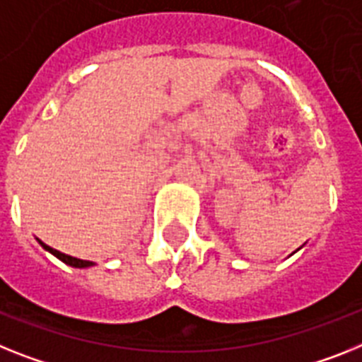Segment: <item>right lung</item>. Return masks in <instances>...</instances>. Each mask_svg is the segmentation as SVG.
Wrapping results in <instances>:
<instances>
[{
	"label": "right lung",
	"instance_id": "right-lung-1",
	"mask_svg": "<svg viewBox=\"0 0 362 362\" xmlns=\"http://www.w3.org/2000/svg\"><path fill=\"white\" fill-rule=\"evenodd\" d=\"M38 243H40V245H42V247L45 248V250H47V252H51V254H53L54 257H59L60 261H64V263H66V265H69V267H75V269H86V267H92V265H93L92 261L77 259V257H71V256H68V254H62V252L54 250V248L47 247V245H45V243H42L40 239H38Z\"/></svg>",
	"mask_w": 362,
	"mask_h": 362
}]
</instances>
